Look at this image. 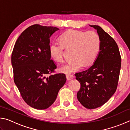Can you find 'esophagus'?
Listing matches in <instances>:
<instances>
[{
    "label": "esophagus",
    "mask_w": 130,
    "mask_h": 130,
    "mask_svg": "<svg viewBox=\"0 0 130 130\" xmlns=\"http://www.w3.org/2000/svg\"><path fill=\"white\" fill-rule=\"evenodd\" d=\"M67 78L68 80H72V79L74 78V76L73 75H71V74H67Z\"/></svg>",
    "instance_id": "esophagus-1"
}]
</instances>
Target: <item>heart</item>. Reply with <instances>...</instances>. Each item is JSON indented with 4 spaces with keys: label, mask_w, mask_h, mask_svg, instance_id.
<instances>
[{
    "label": "heart",
    "mask_w": 130,
    "mask_h": 130,
    "mask_svg": "<svg viewBox=\"0 0 130 130\" xmlns=\"http://www.w3.org/2000/svg\"><path fill=\"white\" fill-rule=\"evenodd\" d=\"M61 41H54L49 47L52 58L57 62L63 61V51L65 47L72 49L73 60L66 63L60 68L65 74L73 73L91 65L98 56L100 46V38L94 31L84 32L78 30H69L61 36Z\"/></svg>",
    "instance_id": "b5f03b06"
}]
</instances>
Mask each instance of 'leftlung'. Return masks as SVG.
Here are the masks:
<instances>
[{
    "label": "left lung",
    "mask_w": 130,
    "mask_h": 130,
    "mask_svg": "<svg viewBox=\"0 0 130 130\" xmlns=\"http://www.w3.org/2000/svg\"><path fill=\"white\" fill-rule=\"evenodd\" d=\"M97 30L100 46L93 64L89 69L75 74L81 88L77 97L88 109L104 104L115 93L121 67V57L117 43L100 26L89 25Z\"/></svg>",
    "instance_id": "1"
}]
</instances>
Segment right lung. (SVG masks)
Returning <instances> with one entry per match:
<instances>
[{
  "label": "right lung",
  "instance_id": "obj_1",
  "mask_svg": "<svg viewBox=\"0 0 130 130\" xmlns=\"http://www.w3.org/2000/svg\"><path fill=\"white\" fill-rule=\"evenodd\" d=\"M59 28L34 25L22 32L11 56L14 80L23 99L30 107L45 109L53 104L66 83L65 74L54 72L56 65L49 52L50 38Z\"/></svg>",
  "mask_w": 130,
  "mask_h": 130
}]
</instances>
